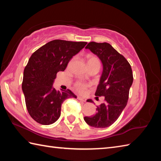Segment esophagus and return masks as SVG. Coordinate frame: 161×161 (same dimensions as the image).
<instances>
[{
  "label": "esophagus",
  "mask_w": 161,
  "mask_h": 161,
  "mask_svg": "<svg viewBox=\"0 0 161 161\" xmlns=\"http://www.w3.org/2000/svg\"><path fill=\"white\" fill-rule=\"evenodd\" d=\"M77 99L80 102H86V99L82 98V97H77Z\"/></svg>",
  "instance_id": "1"
}]
</instances>
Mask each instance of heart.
<instances>
[{
  "mask_svg": "<svg viewBox=\"0 0 161 161\" xmlns=\"http://www.w3.org/2000/svg\"><path fill=\"white\" fill-rule=\"evenodd\" d=\"M87 64H88V66H91V65H94V64H98L100 66V63L99 59L97 57H93V56H90L87 57ZM74 87L75 88V90L78 91L79 93L83 94L86 92L88 86V84L82 82V81H77V82L74 84Z\"/></svg>",
  "mask_w": 161,
  "mask_h": 161,
  "instance_id": "1",
  "label": "heart"
}]
</instances>
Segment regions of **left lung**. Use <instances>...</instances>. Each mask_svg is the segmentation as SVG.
Instances as JSON below:
<instances>
[{
	"instance_id": "left-lung-1",
	"label": "left lung",
	"mask_w": 161,
	"mask_h": 161,
	"mask_svg": "<svg viewBox=\"0 0 161 161\" xmlns=\"http://www.w3.org/2000/svg\"><path fill=\"white\" fill-rule=\"evenodd\" d=\"M85 48L96 54L103 65L95 95L104 96V102L97 107L96 114L84 117V120L93 127L106 128L117 120L127 104L133 80L131 67L125 57L108 43L92 42ZM87 102L93 101L88 100Z\"/></svg>"
}]
</instances>
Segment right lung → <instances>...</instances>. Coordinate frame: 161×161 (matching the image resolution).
<instances>
[{
	"label": "right lung",
	"instance_id": "add662e5",
	"mask_svg": "<svg viewBox=\"0 0 161 161\" xmlns=\"http://www.w3.org/2000/svg\"><path fill=\"white\" fill-rule=\"evenodd\" d=\"M86 42L53 40L34 53L23 72L22 90L30 115L39 124L49 125L61 115V104L77 98L70 90L57 91L53 86L57 73L64 71Z\"/></svg>",
	"mask_w": 161,
	"mask_h": 161
}]
</instances>
